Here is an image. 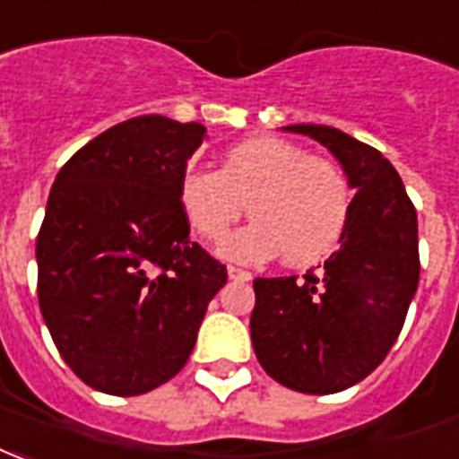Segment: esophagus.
I'll use <instances>...</instances> for the list:
<instances>
[{"instance_id":"obj_1","label":"esophagus","mask_w":459,"mask_h":459,"mask_svg":"<svg viewBox=\"0 0 459 459\" xmlns=\"http://www.w3.org/2000/svg\"><path fill=\"white\" fill-rule=\"evenodd\" d=\"M229 277L233 281H247L253 274L247 273V270H240V267H236V264H229Z\"/></svg>"}]
</instances>
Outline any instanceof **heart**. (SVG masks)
Listing matches in <instances>:
<instances>
[{
	"label": "heart",
	"instance_id": "b5f03b06",
	"mask_svg": "<svg viewBox=\"0 0 459 459\" xmlns=\"http://www.w3.org/2000/svg\"><path fill=\"white\" fill-rule=\"evenodd\" d=\"M179 204L209 246L229 238L247 206L255 221L238 230L223 253L240 263H264L281 253L284 263L304 267L338 247L351 221L352 196L333 160L260 135L229 148L219 172L186 169Z\"/></svg>",
	"mask_w": 459,
	"mask_h": 459
}]
</instances>
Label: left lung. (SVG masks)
I'll list each match as a JSON object with an SVG mask.
<instances>
[{
    "label": "left lung",
    "instance_id": "8db88e82",
    "mask_svg": "<svg viewBox=\"0 0 459 459\" xmlns=\"http://www.w3.org/2000/svg\"><path fill=\"white\" fill-rule=\"evenodd\" d=\"M287 131L325 145L358 192L341 247L321 273L253 281L250 338L274 382L335 394L375 372L402 333L419 287V219L402 178L372 145L331 126Z\"/></svg>",
    "mask_w": 459,
    "mask_h": 459
}]
</instances>
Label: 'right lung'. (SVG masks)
Segmentation results:
<instances>
[{
	"label": "right lung",
	"mask_w": 459,
	"mask_h": 459,
	"mask_svg": "<svg viewBox=\"0 0 459 459\" xmlns=\"http://www.w3.org/2000/svg\"><path fill=\"white\" fill-rule=\"evenodd\" d=\"M202 124L128 118L57 172L36 240L39 304L84 385L138 396L185 368L226 264L189 240L179 204Z\"/></svg>",
	"instance_id": "right-lung-1"
}]
</instances>
